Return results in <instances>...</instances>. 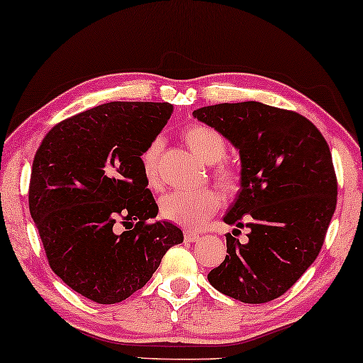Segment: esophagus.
<instances>
[{
    "mask_svg": "<svg viewBox=\"0 0 363 363\" xmlns=\"http://www.w3.org/2000/svg\"><path fill=\"white\" fill-rule=\"evenodd\" d=\"M184 239H186V242H195V240L200 239V235L197 233H186L184 234Z\"/></svg>",
    "mask_w": 363,
    "mask_h": 363,
    "instance_id": "34e87169",
    "label": "esophagus"
}]
</instances>
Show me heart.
<instances>
[{"mask_svg":"<svg viewBox=\"0 0 363 363\" xmlns=\"http://www.w3.org/2000/svg\"><path fill=\"white\" fill-rule=\"evenodd\" d=\"M182 139L191 152L205 164H211V176L218 187L226 194H234L240 187L239 166L224 158L226 155V139L220 130L205 124H194L184 129ZM163 152V140L153 139L143 148L140 155L142 174L150 187L160 184V157ZM221 199L211 189L200 191H176L164 195L160 202V213L164 220L186 229H199L202 224L218 211Z\"/></svg>","mask_w":363,"mask_h":363,"instance_id":"obj_1","label":"heart"}]
</instances>
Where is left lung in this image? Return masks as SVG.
Returning <instances> with one entry per match:
<instances>
[{
    "label": "left lung",
    "mask_w": 363,
    "mask_h": 363,
    "mask_svg": "<svg viewBox=\"0 0 363 363\" xmlns=\"http://www.w3.org/2000/svg\"><path fill=\"white\" fill-rule=\"evenodd\" d=\"M194 118L239 148L240 191L224 223L250 229L247 244L226 234L228 255L210 284L245 303L278 298L318 257L336 210L330 147L302 114L258 101L203 106Z\"/></svg>",
    "instance_id": "8db88e82"
}]
</instances>
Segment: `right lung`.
<instances>
[{"label": "right lung", "mask_w": 363, "mask_h": 363, "mask_svg": "<svg viewBox=\"0 0 363 363\" xmlns=\"http://www.w3.org/2000/svg\"><path fill=\"white\" fill-rule=\"evenodd\" d=\"M171 113L169 103H105L53 125L33 157L28 208L47 260L96 303L142 289L184 239L174 224L152 221L158 205L140 166Z\"/></svg>", "instance_id": "obj_1"}]
</instances>
